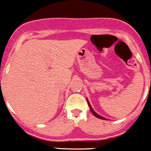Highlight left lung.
<instances>
[{
	"instance_id": "1",
	"label": "left lung",
	"mask_w": 151,
	"mask_h": 151,
	"mask_svg": "<svg viewBox=\"0 0 151 151\" xmlns=\"http://www.w3.org/2000/svg\"><path fill=\"white\" fill-rule=\"evenodd\" d=\"M86 101H87V104H88V105H89V109H90V111H91V112L92 113V114H93V115L95 116V117H96L97 118L102 119V120H106V118H105V117H102V116L99 115V114H97V113L95 112V111H94V109H92V106L90 105V103H89V100H88L87 98H86Z\"/></svg>"
}]
</instances>
